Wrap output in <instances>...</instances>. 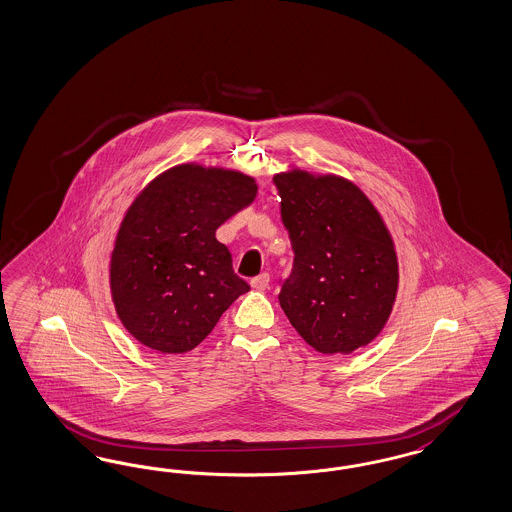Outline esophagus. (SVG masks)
<instances>
[{
  "label": "esophagus",
  "mask_w": 512,
  "mask_h": 512,
  "mask_svg": "<svg viewBox=\"0 0 512 512\" xmlns=\"http://www.w3.org/2000/svg\"><path fill=\"white\" fill-rule=\"evenodd\" d=\"M269 273H262V275H258V277H254L252 281H250V286L252 288H256V290H260V292H264L269 288Z\"/></svg>",
  "instance_id": "esophagus-1"
}]
</instances>
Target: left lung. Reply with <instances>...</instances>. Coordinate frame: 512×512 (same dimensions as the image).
<instances>
[{
	"mask_svg": "<svg viewBox=\"0 0 512 512\" xmlns=\"http://www.w3.org/2000/svg\"><path fill=\"white\" fill-rule=\"evenodd\" d=\"M282 222L296 252L279 301L307 345L352 354L384 330L399 288L396 245L373 201L333 173H277Z\"/></svg>",
	"mask_w": 512,
	"mask_h": 512,
	"instance_id": "obj_1",
	"label": "left lung"
}]
</instances>
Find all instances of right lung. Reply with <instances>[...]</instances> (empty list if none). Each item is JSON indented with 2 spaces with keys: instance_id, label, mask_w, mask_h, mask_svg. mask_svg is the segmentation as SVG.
Returning <instances> with one entry per match:
<instances>
[{
  "instance_id": "right-lung-1",
  "label": "right lung",
  "mask_w": 512,
  "mask_h": 512,
  "mask_svg": "<svg viewBox=\"0 0 512 512\" xmlns=\"http://www.w3.org/2000/svg\"><path fill=\"white\" fill-rule=\"evenodd\" d=\"M256 194L258 182L243 171L188 162L135 196L116 231L109 286L122 326L141 345L162 354L198 347L250 290L216 230Z\"/></svg>"
}]
</instances>
